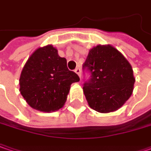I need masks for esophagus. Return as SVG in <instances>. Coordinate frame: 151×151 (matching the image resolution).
I'll return each mask as SVG.
<instances>
[{"mask_svg":"<svg viewBox=\"0 0 151 151\" xmlns=\"http://www.w3.org/2000/svg\"><path fill=\"white\" fill-rule=\"evenodd\" d=\"M74 72H75L79 76V78H80V75H81V70H80V68H77L74 70Z\"/></svg>","mask_w":151,"mask_h":151,"instance_id":"obj_1","label":"esophagus"}]
</instances>
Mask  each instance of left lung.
<instances>
[{"label":"left lung","mask_w":151,"mask_h":151,"mask_svg":"<svg viewBox=\"0 0 151 151\" xmlns=\"http://www.w3.org/2000/svg\"><path fill=\"white\" fill-rule=\"evenodd\" d=\"M83 70L89 73L83 83L88 106L96 111H116L127 101L134 89L135 78L130 63L111 45H97L89 50Z\"/></svg>","instance_id":"obj_1"}]
</instances>
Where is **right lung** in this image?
Segmentation results:
<instances>
[{"label": "right lung", "instance_id": "right-lung-1", "mask_svg": "<svg viewBox=\"0 0 151 151\" xmlns=\"http://www.w3.org/2000/svg\"><path fill=\"white\" fill-rule=\"evenodd\" d=\"M79 77L67 67V60L59 56L52 45L37 49L28 59L21 73L20 93L32 108L54 111L67 101L70 86Z\"/></svg>", "mask_w": 151, "mask_h": 151}]
</instances>
